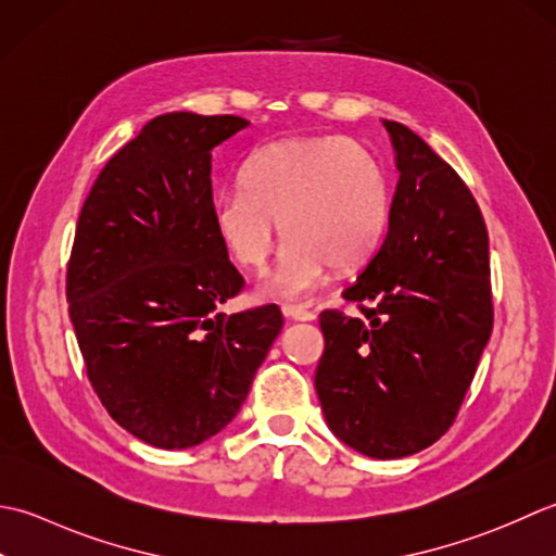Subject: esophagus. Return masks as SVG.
I'll list each match as a JSON object with an SVG mask.
<instances>
[{
  "mask_svg": "<svg viewBox=\"0 0 556 556\" xmlns=\"http://www.w3.org/2000/svg\"><path fill=\"white\" fill-rule=\"evenodd\" d=\"M282 314H286L292 321H314L316 319V312L304 309V307H300V304H286V307H282Z\"/></svg>",
  "mask_w": 556,
  "mask_h": 556,
  "instance_id": "34e87169",
  "label": "esophagus"
}]
</instances>
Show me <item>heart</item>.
Masks as SVG:
<instances>
[{
  "label": "heart",
  "instance_id": "obj_1",
  "mask_svg": "<svg viewBox=\"0 0 556 556\" xmlns=\"http://www.w3.org/2000/svg\"><path fill=\"white\" fill-rule=\"evenodd\" d=\"M391 218V187L377 155L345 136H298L266 146L244 165L242 189L213 201V228L244 268H262L290 240L264 292L307 298L328 268H353L379 247Z\"/></svg>",
  "mask_w": 556,
  "mask_h": 556
}]
</instances>
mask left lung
<instances>
[{"label": "left lung", "mask_w": 556, "mask_h": 556, "mask_svg": "<svg viewBox=\"0 0 556 556\" xmlns=\"http://www.w3.org/2000/svg\"><path fill=\"white\" fill-rule=\"evenodd\" d=\"M389 232L343 298L359 319L321 312L314 387L331 432L391 460L432 446L456 420L492 336L490 237L470 189L405 124Z\"/></svg>", "instance_id": "1"}]
</instances>
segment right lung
<instances>
[{
  "label": "right lung",
  "instance_id": "right-lung-1",
  "mask_svg": "<svg viewBox=\"0 0 556 556\" xmlns=\"http://www.w3.org/2000/svg\"><path fill=\"white\" fill-rule=\"evenodd\" d=\"M235 115L167 112L110 157L76 225L66 300L88 379L119 427L189 448L228 427L282 328L276 304L225 314L242 290L213 228V149Z\"/></svg>",
  "mask_w": 556,
  "mask_h": 556
}]
</instances>
